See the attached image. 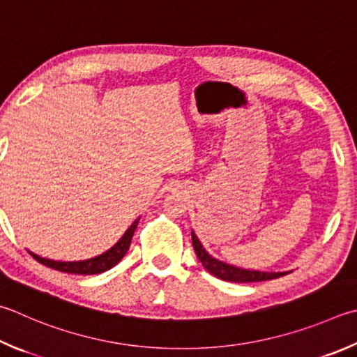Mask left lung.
Listing matches in <instances>:
<instances>
[{
	"label": "left lung",
	"instance_id": "obj_1",
	"mask_svg": "<svg viewBox=\"0 0 357 357\" xmlns=\"http://www.w3.org/2000/svg\"><path fill=\"white\" fill-rule=\"evenodd\" d=\"M192 243L193 250H195L199 262L203 264V267L209 271L211 275L220 278L223 281H231V282H259V281H268L275 280V278H280L287 275L289 271H282V273H273V271H257V270H245L234 267V265H229L226 262L218 261L209 252L204 250V246L201 245L195 232L192 231Z\"/></svg>",
	"mask_w": 357,
	"mask_h": 357
}]
</instances>
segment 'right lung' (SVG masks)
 I'll return each instance as SVG.
<instances>
[{"instance_id":"obj_1","label":"right lung","mask_w":357,"mask_h":357,"mask_svg":"<svg viewBox=\"0 0 357 357\" xmlns=\"http://www.w3.org/2000/svg\"><path fill=\"white\" fill-rule=\"evenodd\" d=\"M139 220H140V217L134 220V223L129 226L128 231L121 236L120 241L116 242L111 250H107L106 252H102V255L96 256V257L86 259V261L62 262V261H53V259L40 257L31 251L29 252L32 255V257L36 259V261H38L43 265H47V267H50V268L66 271V273H73V275H98V273H102V271L112 268L114 265L119 264L123 259V256L126 255V251L129 250V245H131V241H132L134 231L139 225Z\"/></svg>"}]
</instances>
